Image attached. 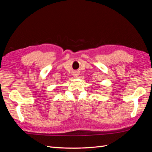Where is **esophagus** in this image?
Wrapping results in <instances>:
<instances>
[{
    "instance_id": "obj_1",
    "label": "esophagus",
    "mask_w": 152,
    "mask_h": 152,
    "mask_svg": "<svg viewBox=\"0 0 152 152\" xmlns=\"http://www.w3.org/2000/svg\"><path fill=\"white\" fill-rule=\"evenodd\" d=\"M77 75H78V74H75V75H74V77H77Z\"/></svg>"
}]
</instances>
